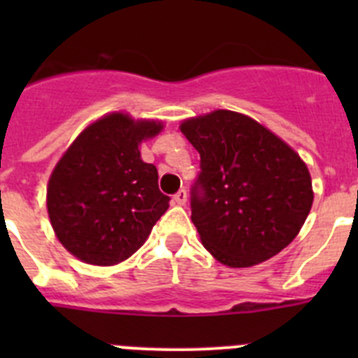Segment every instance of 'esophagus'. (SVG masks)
Instances as JSON below:
<instances>
[{"mask_svg": "<svg viewBox=\"0 0 358 358\" xmlns=\"http://www.w3.org/2000/svg\"><path fill=\"white\" fill-rule=\"evenodd\" d=\"M186 199H188V195H186V189H179L176 195H173V204H177V206H185L186 204Z\"/></svg>", "mask_w": 358, "mask_h": 358, "instance_id": "obj_1", "label": "esophagus"}]
</instances>
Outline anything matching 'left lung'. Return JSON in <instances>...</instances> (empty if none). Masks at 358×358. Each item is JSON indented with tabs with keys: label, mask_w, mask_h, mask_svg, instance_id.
I'll use <instances>...</instances> for the list:
<instances>
[{
	"label": "left lung",
	"mask_w": 358,
	"mask_h": 358,
	"mask_svg": "<svg viewBox=\"0 0 358 358\" xmlns=\"http://www.w3.org/2000/svg\"><path fill=\"white\" fill-rule=\"evenodd\" d=\"M179 129L201 154L192 222L206 251L231 268L252 267L283 251L314 202L312 177L299 154L236 110L186 118Z\"/></svg>",
	"instance_id": "1"
}]
</instances>
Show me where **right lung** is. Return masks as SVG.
I'll return each mask as SVG.
<instances>
[{
	"label": "right lung",
	"mask_w": 358,
	"mask_h": 358,
	"mask_svg": "<svg viewBox=\"0 0 358 358\" xmlns=\"http://www.w3.org/2000/svg\"><path fill=\"white\" fill-rule=\"evenodd\" d=\"M164 129L115 110L91 122L57 161L46 188L50 224L62 248L84 264L110 267L131 258L169 210L157 169L140 145Z\"/></svg>",
	"instance_id": "add662e5"
}]
</instances>
